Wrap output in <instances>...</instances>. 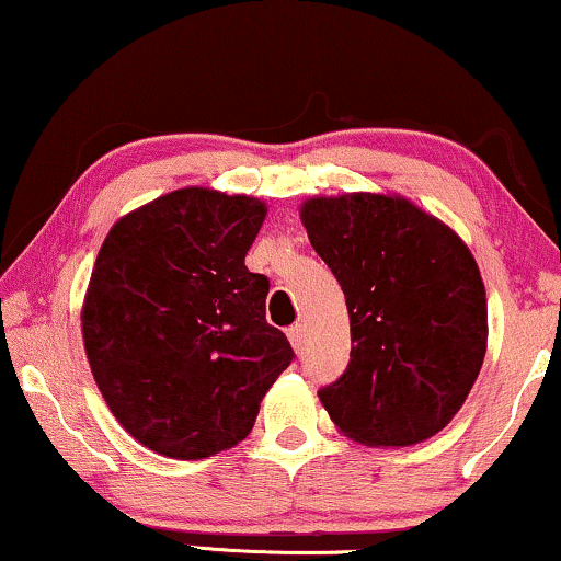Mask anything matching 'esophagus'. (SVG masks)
<instances>
[{"instance_id": "1", "label": "esophagus", "mask_w": 561, "mask_h": 561, "mask_svg": "<svg viewBox=\"0 0 561 561\" xmlns=\"http://www.w3.org/2000/svg\"><path fill=\"white\" fill-rule=\"evenodd\" d=\"M286 334H288L290 345H294V351H301V347H304V337H307V334H304V324L288 327Z\"/></svg>"}]
</instances>
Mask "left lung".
<instances>
[{
  "label": "left lung",
  "mask_w": 561,
  "mask_h": 561,
  "mask_svg": "<svg viewBox=\"0 0 561 561\" xmlns=\"http://www.w3.org/2000/svg\"><path fill=\"white\" fill-rule=\"evenodd\" d=\"M298 214L351 314V363L319 391L334 427L370 448L433 438L484 363L486 294L474 254L397 193L314 195Z\"/></svg>",
  "instance_id": "8db88e82"
}]
</instances>
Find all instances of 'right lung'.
<instances>
[{
  "label": "right lung",
  "mask_w": 561,
  "mask_h": 561,
  "mask_svg": "<svg viewBox=\"0 0 561 561\" xmlns=\"http://www.w3.org/2000/svg\"><path fill=\"white\" fill-rule=\"evenodd\" d=\"M265 201L180 187L107 231L82 304L94 383L123 431L154 454L195 461L234 448L290 366L265 322L271 283L247 252Z\"/></svg>",
  "instance_id": "right-lung-1"
}]
</instances>
